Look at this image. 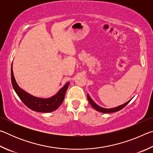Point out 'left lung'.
Here are the masks:
<instances>
[{"label": "left lung", "mask_w": 153, "mask_h": 153, "mask_svg": "<svg viewBox=\"0 0 153 153\" xmlns=\"http://www.w3.org/2000/svg\"><path fill=\"white\" fill-rule=\"evenodd\" d=\"M87 98H88V101L90 102V104L91 105L92 107L94 108L95 110H97V111H99V112H101V113H113V112H117V111H120L121 109H122L123 107H125L126 106L128 105L131 100H128V102H126V103H124V104H123V105L118 106V107H117L112 108H105L100 107V106H98V105L96 104V103L94 101H93L92 98L90 97V96L88 94H87Z\"/></svg>", "instance_id": "8db88e82"}]
</instances>
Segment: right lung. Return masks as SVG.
<instances>
[{"label":"right lung","mask_w":153,"mask_h":153,"mask_svg":"<svg viewBox=\"0 0 153 153\" xmlns=\"http://www.w3.org/2000/svg\"><path fill=\"white\" fill-rule=\"evenodd\" d=\"M11 76L13 87L18 97L28 108L37 112L49 113L55 111L63 102L65 94L69 85V82L66 83L55 95L50 98H38L30 94L18 86L13 72V63L11 65Z\"/></svg>","instance_id":"1"}]
</instances>
